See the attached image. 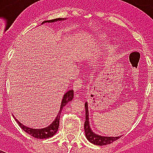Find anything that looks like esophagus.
Wrapping results in <instances>:
<instances>
[{
    "label": "esophagus",
    "mask_w": 153,
    "mask_h": 153,
    "mask_svg": "<svg viewBox=\"0 0 153 153\" xmlns=\"http://www.w3.org/2000/svg\"><path fill=\"white\" fill-rule=\"evenodd\" d=\"M73 88L74 91H81L82 88H83V82H82V80L78 79L75 82H74Z\"/></svg>",
    "instance_id": "esophagus-1"
}]
</instances>
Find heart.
Returning a JSON list of instances; mask_svg holds the SVG:
<instances>
[{
	"label": "heart",
	"mask_w": 153,
	"mask_h": 153,
	"mask_svg": "<svg viewBox=\"0 0 153 153\" xmlns=\"http://www.w3.org/2000/svg\"><path fill=\"white\" fill-rule=\"evenodd\" d=\"M101 37H102V38H105V36H102Z\"/></svg>",
	"instance_id": "1"
}]
</instances>
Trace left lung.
I'll return each mask as SVG.
<instances>
[{"label": "left lung", "instance_id": "1", "mask_svg": "<svg viewBox=\"0 0 153 153\" xmlns=\"http://www.w3.org/2000/svg\"><path fill=\"white\" fill-rule=\"evenodd\" d=\"M85 110H86V120L84 123V131H85L86 138L88 139L91 143L96 144V145L103 146L106 144L113 143L114 141H116L120 138V136L117 137H107L101 136L99 134H97L91 131L90 127V123H89V114H88V102L85 103Z\"/></svg>", "mask_w": 153, "mask_h": 153}]
</instances>
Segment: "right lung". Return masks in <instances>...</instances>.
I'll return each instance as SVG.
<instances>
[{"label":"right lung","instance_id":"1","mask_svg":"<svg viewBox=\"0 0 153 153\" xmlns=\"http://www.w3.org/2000/svg\"><path fill=\"white\" fill-rule=\"evenodd\" d=\"M63 20H65L64 19H53V20H47V21H45V22H42L43 23H45V22H56V21H63ZM74 97V91L73 90H70L68 91L64 95L63 97V99L62 100V104H61V108H60L59 113L57 114V116L55 118L53 123H51L50 125L45 127V128L42 129H32L29 128V127H27L26 126L22 125V123H20L16 119L17 123H19V126L25 131L27 132V134H29L30 135H31L34 138L36 139H48V138H50V137L53 136L54 134H56V131L58 130V127H59V121H60V115H61V113H62V110L63 109V108L65 107V105H67L68 102L71 101L73 100Z\"/></svg>","mask_w":153,"mask_h":153}]
</instances>
